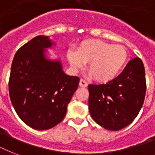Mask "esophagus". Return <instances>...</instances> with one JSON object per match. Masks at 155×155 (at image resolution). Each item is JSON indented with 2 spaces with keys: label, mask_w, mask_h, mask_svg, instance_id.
<instances>
[{
  "label": "esophagus",
  "mask_w": 155,
  "mask_h": 155,
  "mask_svg": "<svg viewBox=\"0 0 155 155\" xmlns=\"http://www.w3.org/2000/svg\"><path fill=\"white\" fill-rule=\"evenodd\" d=\"M80 86L83 87H86L87 86V81L84 80H83V79H81V80H80Z\"/></svg>",
  "instance_id": "34e87169"
}]
</instances>
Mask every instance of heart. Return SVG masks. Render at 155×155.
Segmentation results:
<instances>
[{"label":"heart","instance_id":"heart-1","mask_svg":"<svg viewBox=\"0 0 155 155\" xmlns=\"http://www.w3.org/2000/svg\"><path fill=\"white\" fill-rule=\"evenodd\" d=\"M69 63L79 70L88 63V71L95 80L101 83L110 81L122 70L127 62L128 52L120 45H113L101 40H88L83 42L78 51H68Z\"/></svg>","mask_w":155,"mask_h":155}]
</instances>
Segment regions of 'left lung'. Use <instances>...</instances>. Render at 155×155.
I'll use <instances>...</instances> for the list:
<instances>
[{
	"mask_svg": "<svg viewBox=\"0 0 155 155\" xmlns=\"http://www.w3.org/2000/svg\"><path fill=\"white\" fill-rule=\"evenodd\" d=\"M90 114L108 130L126 127L137 117L144 103L147 82L142 61L133 58L120 75L104 84H89Z\"/></svg>",
	"mask_w": 155,
	"mask_h": 155,
	"instance_id": "left-lung-1",
	"label": "left lung"
}]
</instances>
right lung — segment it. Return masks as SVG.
Listing matches in <instances>:
<instances>
[{
  "label": "right lung",
  "mask_w": 155,
  "mask_h": 155,
  "mask_svg": "<svg viewBox=\"0 0 155 155\" xmlns=\"http://www.w3.org/2000/svg\"><path fill=\"white\" fill-rule=\"evenodd\" d=\"M49 38L39 35L23 45L14 55L8 92L21 120L38 130L51 129L63 120L68 104L80 82L66 75L59 61L45 58Z\"/></svg>",
  "instance_id": "right-lung-1"
}]
</instances>
